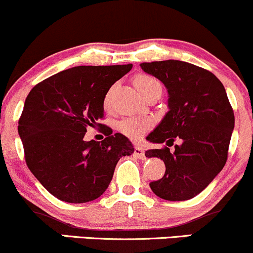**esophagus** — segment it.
<instances>
[{
    "label": "esophagus",
    "instance_id": "esophagus-1",
    "mask_svg": "<svg viewBox=\"0 0 253 253\" xmlns=\"http://www.w3.org/2000/svg\"><path fill=\"white\" fill-rule=\"evenodd\" d=\"M134 156L136 157V158H139V159H145L144 150L141 149V147L136 146L135 149H134Z\"/></svg>",
    "mask_w": 253,
    "mask_h": 253
}]
</instances>
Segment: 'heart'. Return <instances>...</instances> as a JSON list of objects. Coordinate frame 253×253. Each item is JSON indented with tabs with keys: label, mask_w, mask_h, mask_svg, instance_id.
Returning <instances> with one entry per match:
<instances>
[{
	"label": "heart",
	"mask_w": 253,
	"mask_h": 253,
	"mask_svg": "<svg viewBox=\"0 0 253 253\" xmlns=\"http://www.w3.org/2000/svg\"><path fill=\"white\" fill-rule=\"evenodd\" d=\"M135 86L136 89L140 91L141 95H145L150 89L155 88V86L161 85L157 80L153 77L149 76V75H139L135 77ZM110 94L112 91H109L107 94L106 98H104V107H108L110 103ZM151 123L149 120H145V119H138V118H127L121 120L119 123L118 128L123 133L124 135L128 136L130 139H136L141 138L147 130L150 129Z\"/></svg>",
	"instance_id": "obj_1"
}]
</instances>
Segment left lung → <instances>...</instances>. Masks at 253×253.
<instances>
[{
  "label": "left lung",
  "instance_id": "8db88e82",
  "mask_svg": "<svg viewBox=\"0 0 253 253\" xmlns=\"http://www.w3.org/2000/svg\"><path fill=\"white\" fill-rule=\"evenodd\" d=\"M146 74L158 78L168 90V107L158 126L147 135L150 143L173 145L147 150L145 156L161 158L165 173L150 183L153 193L168 201L195 197L225 167L234 113L222 83L215 75L181 60L141 63Z\"/></svg>",
  "mask_w": 253,
  "mask_h": 253
}]
</instances>
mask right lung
<instances>
[{"label":"right lung","mask_w":253,"mask_h":253,"mask_svg":"<svg viewBox=\"0 0 253 253\" xmlns=\"http://www.w3.org/2000/svg\"><path fill=\"white\" fill-rule=\"evenodd\" d=\"M132 64L75 66L46 78L31 90L19 120L28 169L48 193L69 203L100 197L119 159L134 147L106 128L102 141L84 140L86 128L103 118L107 92Z\"/></svg>","instance_id":"add662e5"}]
</instances>
